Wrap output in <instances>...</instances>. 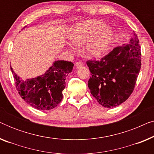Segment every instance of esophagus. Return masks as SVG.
<instances>
[{
    "label": "esophagus",
    "instance_id": "obj_1",
    "mask_svg": "<svg viewBox=\"0 0 154 154\" xmlns=\"http://www.w3.org/2000/svg\"><path fill=\"white\" fill-rule=\"evenodd\" d=\"M83 64L81 62H78L76 64H75V66H76V68H81V67L83 66Z\"/></svg>",
    "mask_w": 154,
    "mask_h": 154
}]
</instances>
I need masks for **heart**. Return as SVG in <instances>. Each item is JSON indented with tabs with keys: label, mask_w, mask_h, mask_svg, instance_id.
Listing matches in <instances>:
<instances>
[{
	"label": "heart",
	"mask_w": 154,
	"mask_h": 154,
	"mask_svg": "<svg viewBox=\"0 0 154 154\" xmlns=\"http://www.w3.org/2000/svg\"><path fill=\"white\" fill-rule=\"evenodd\" d=\"M113 31L100 20H88L73 26L69 41L73 45L80 46L86 42L85 52L88 57H102L113 43Z\"/></svg>",
	"instance_id": "b5f03b06"
}]
</instances>
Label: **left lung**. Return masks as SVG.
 <instances>
[{
	"label": "left lung",
	"instance_id": "8db88e82",
	"mask_svg": "<svg viewBox=\"0 0 154 154\" xmlns=\"http://www.w3.org/2000/svg\"><path fill=\"white\" fill-rule=\"evenodd\" d=\"M88 85L99 104L113 108L127 100L141 68V50L135 33L129 43L116 47L100 61H88Z\"/></svg>",
	"mask_w": 154,
	"mask_h": 154
}]
</instances>
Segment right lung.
Instances as JSON below:
<instances>
[{
  "label": "right lung",
  "mask_w": 154,
  "mask_h": 154,
  "mask_svg": "<svg viewBox=\"0 0 154 154\" xmlns=\"http://www.w3.org/2000/svg\"><path fill=\"white\" fill-rule=\"evenodd\" d=\"M73 67L71 62L55 61L45 73L25 81L14 73L11 66L10 69L17 90L23 100L38 110L48 111L54 109L62 101V91L66 86L65 80Z\"/></svg>",
  "instance_id": "1"
}]
</instances>
